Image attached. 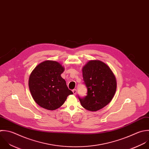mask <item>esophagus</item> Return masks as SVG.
<instances>
[{
    "label": "esophagus",
    "mask_w": 149,
    "mask_h": 149,
    "mask_svg": "<svg viewBox=\"0 0 149 149\" xmlns=\"http://www.w3.org/2000/svg\"><path fill=\"white\" fill-rule=\"evenodd\" d=\"M72 92H73L74 95H75L77 94V90H76L75 89H73V90H72Z\"/></svg>",
    "instance_id": "obj_1"
}]
</instances>
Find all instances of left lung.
<instances>
[{
    "instance_id": "left-lung-1",
    "label": "left lung",
    "mask_w": 149,
    "mask_h": 149,
    "mask_svg": "<svg viewBox=\"0 0 149 149\" xmlns=\"http://www.w3.org/2000/svg\"><path fill=\"white\" fill-rule=\"evenodd\" d=\"M87 95L79 97L81 106L90 111H96L107 106L113 99L117 89V80L111 68L104 62L89 61L82 68Z\"/></svg>"
}]
</instances>
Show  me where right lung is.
Wrapping results in <instances>:
<instances>
[{
	"instance_id": "obj_1",
	"label": "right lung",
	"mask_w": 149,
	"mask_h": 149,
	"mask_svg": "<svg viewBox=\"0 0 149 149\" xmlns=\"http://www.w3.org/2000/svg\"><path fill=\"white\" fill-rule=\"evenodd\" d=\"M64 67L58 62L46 60L39 64L29 75L28 85L34 101L41 107L54 110L72 95L61 77Z\"/></svg>"
}]
</instances>
